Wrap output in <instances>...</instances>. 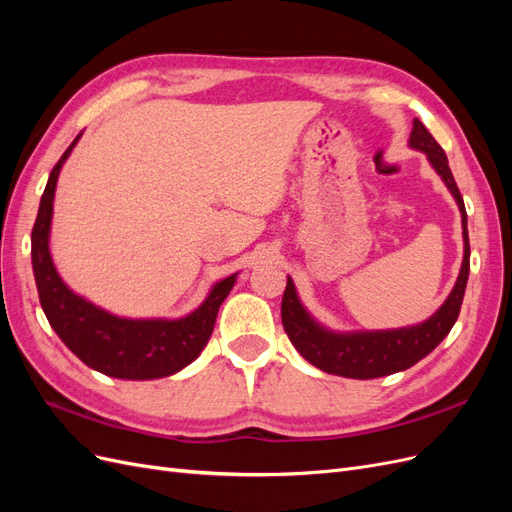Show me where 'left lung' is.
Returning <instances> with one entry per match:
<instances>
[{"label":"left lung","instance_id":"obj_1","mask_svg":"<svg viewBox=\"0 0 512 512\" xmlns=\"http://www.w3.org/2000/svg\"><path fill=\"white\" fill-rule=\"evenodd\" d=\"M410 147L427 153L431 166L436 168V173L444 179L446 188L451 190L459 205L466 250H463V265L457 277V284L438 312L427 322L416 324V327L371 333H331L327 329H322L320 324H316L312 316L305 312L297 292H294V284L288 277V284L282 297L284 331L292 346L301 352L303 359H307L314 367L327 371V374L369 380L395 374V371H404L436 348L442 339L451 333L453 324L459 316L463 292H466L470 273L466 205H463L461 192L453 179L451 168H448L444 149L436 143V138L427 132V128L418 119H414L412 123Z\"/></svg>","mask_w":512,"mask_h":512}]
</instances>
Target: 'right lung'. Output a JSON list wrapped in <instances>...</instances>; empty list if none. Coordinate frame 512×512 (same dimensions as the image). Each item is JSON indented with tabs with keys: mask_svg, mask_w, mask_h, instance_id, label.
I'll list each match as a JSON object with an SVG mask.
<instances>
[{
	"mask_svg": "<svg viewBox=\"0 0 512 512\" xmlns=\"http://www.w3.org/2000/svg\"><path fill=\"white\" fill-rule=\"evenodd\" d=\"M79 138L81 134L53 166L32 230V265L40 305L61 342L100 374L123 380L170 376L190 365L207 346L215 316L230 288L235 286L237 275L215 284L207 301L181 320H128L76 297L53 267L49 230L59 170Z\"/></svg>",
	"mask_w": 512,
	"mask_h": 512,
	"instance_id": "right-lung-1",
	"label": "right lung"
}]
</instances>
